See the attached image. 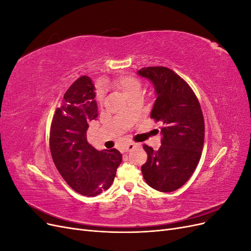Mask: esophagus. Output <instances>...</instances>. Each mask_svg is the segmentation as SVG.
<instances>
[{
	"mask_svg": "<svg viewBox=\"0 0 251 251\" xmlns=\"http://www.w3.org/2000/svg\"><path fill=\"white\" fill-rule=\"evenodd\" d=\"M136 147H137V144H136V143H133V142L127 143L126 146L125 147V151H133Z\"/></svg>",
	"mask_w": 251,
	"mask_h": 251,
	"instance_id": "34e87169",
	"label": "esophagus"
}]
</instances>
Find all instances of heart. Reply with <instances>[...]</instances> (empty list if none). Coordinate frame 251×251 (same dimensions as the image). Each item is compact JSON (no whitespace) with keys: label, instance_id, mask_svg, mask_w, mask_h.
<instances>
[{"label":"heart","instance_id":"1","mask_svg":"<svg viewBox=\"0 0 251 251\" xmlns=\"http://www.w3.org/2000/svg\"><path fill=\"white\" fill-rule=\"evenodd\" d=\"M115 86L127 98L142 93V82H141V80L137 77L133 76V75H124V76H120L115 81ZM96 100L100 102L103 101V91L101 89H98L96 91Z\"/></svg>","mask_w":251,"mask_h":251}]
</instances>
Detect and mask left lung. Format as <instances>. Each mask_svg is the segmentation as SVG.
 Listing matches in <instances>:
<instances>
[{
  "instance_id": "8db88e82",
  "label": "left lung",
  "mask_w": 251,
  "mask_h": 251,
  "mask_svg": "<svg viewBox=\"0 0 251 251\" xmlns=\"http://www.w3.org/2000/svg\"><path fill=\"white\" fill-rule=\"evenodd\" d=\"M138 74L153 82L157 98L151 118L163 125L159 150L143 144L148 160L141 172L151 188L171 193L186 183L201 158L205 132L201 105L188 83L169 68L144 67Z\"/></svg>"
}]
</instances>
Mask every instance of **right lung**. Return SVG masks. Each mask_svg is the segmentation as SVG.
<instances>
[{"label":"right lung","instance_id":"obj_1","mask_svg":"<svg viewBox=\"0 0 251 251\" xmlns=\"http://www.w3.org/2000/svg\"><path fill=\"white\" fill-rule=\"evenodd\" d=\"M94 86L80 76L66 91L50 126V151L57 171L75 192L94 197L112 185L123 155L116 149L97 151L87 141L91 120L97 118Z\"/></svg>","mask_w":251,"mask_h":251}]
</instances>
